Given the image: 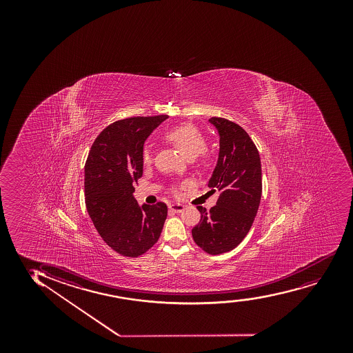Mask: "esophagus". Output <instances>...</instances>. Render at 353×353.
<instances>
[{"label":"esophagus","mask_w":353,"mask_h":353,"mask_svg":"<svg viewBox=\"0 0 353 353\" xmlns=\"http://www.w3.org/2000/svg\"><path fill=\"white\" fill-rule=\"evenodd\" d=\"M183 208H185V206L181 205V203H170V211L174 212V213H180V212H183Z\"/></svg>","instance_id":"1"}]
</instances>
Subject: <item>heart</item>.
<instances>
[{
	"mask_svg": "<svg viewBox=\"0 0 353 353\" xmlns=\"http://www.w3.org/2000/svg\"><path fill=\"white\" fill-rule=\"evenodd\" d=\"M166 139L190 160L196 158L206 148V140L203 138V134L200 133L198 128L188 123H183L168 130ZM142 159L146 165H150L152 162L153 153L150 147L143 150Z\"/></svg>",
	"mask_w": 353,
	"mask_h": 353,
	"instance_id": "b5f03b06",
	"label": "heart"
}]
</instances>
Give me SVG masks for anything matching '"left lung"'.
Masks as SVG:
<instances>
[{
  "label": "left lung",
  "mask_w": 353,
  "mask_h": 353,
  "mask_svg": "<svg viewBox=\"0 0 353 353\" xmlns=\"http://www.w3.org/2000/svg\"><path fill=\"white\" fill-rule=\"evenodd\" d=\"M208 121L219 133V157L208 187L219 192L216 205L192 230L195 243L216 256L236 248L254 221L261 198V163L254 142L243 127L223 118Z\"/></svg>",
  "instance_id": "1"
}]
</instances>
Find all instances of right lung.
Listing matches in <instances>:
<instances>
[{"instance_id":"right-lung-1","label":"right lung","mask_w":353,"mask_h":353,"mask_svg":"<svg viewBox=\"0 0 353 353\" xmlns=\"http://www.w3.org/2000/svg\"><path fill=\"white\" fill-rule=\"evenodd\" d=\"M167 118L113 122L99 134L85 161L87 211L103 241L121 256L135 258L148 251L167 218L166 203L140 206L133 195L143 172V143Z\"/></svg>"}]
</instances>
